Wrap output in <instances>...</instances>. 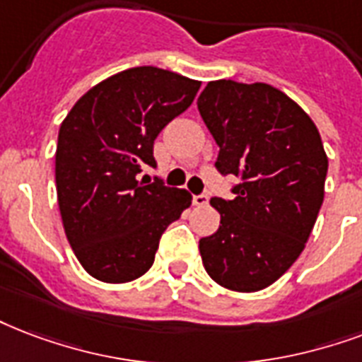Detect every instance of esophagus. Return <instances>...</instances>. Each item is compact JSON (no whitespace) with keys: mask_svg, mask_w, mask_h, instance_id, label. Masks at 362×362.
<instances>
[{"mask_svg":"<svg viewBox=\"0 0 362 362\" xmlns=\"http://www.w3.org/2000/svg\"><path fill=\"white\" fill-rule=\"evenodd\" d=\"M206 203H209V195H206V193L193 195V205H195V206H205Z\"/></svg>","mask_w":362,"mask_h":362,"instance_id":"esophagus-1","label":"esophagus"}]
</instances>
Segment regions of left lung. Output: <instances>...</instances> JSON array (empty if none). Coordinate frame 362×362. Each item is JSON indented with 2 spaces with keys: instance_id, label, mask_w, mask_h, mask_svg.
Masks as SVG:
<instances>
[{
  "instance_id": "1",
  "label": "left lung",
  "mask_w": 362,
  "mask_h": 362,
  "mask_svg": "<svg viewBox=\"0 0 362 362\" xmlns=\"http://www.w3.org/2000/svg\"><path fill=\"white\" fill-rule=\"evenodd\" d=\"M197 107L220 148L214 167L239 178L233 199H211L220 228L199 239L203 266L230 291H262L296 262L315 226L328 170L321 136L267 83L211 81Z\"/></svg>"
}]
</instances>
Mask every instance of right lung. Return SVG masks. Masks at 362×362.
<instances>
[{
    "mask_svg": "<svg viewBox=\"0 0 362 362\" xmlns=\"http://www.w3.org/2000/svg\"><path fill=\"white\" fill-rule=\"evenodd\" d=\"M201 83L138 66L95 85L59 131L54 180L70 247L85 272L104 283H129L156 260L167 226L192 205L186 189L156 169L157 134L192 106Z\"/></svg>",
    "mask_w": 362,
    "mask_h": 362,
    "instance_id": "1",
    "label": "right lung"
}]
</instances>
